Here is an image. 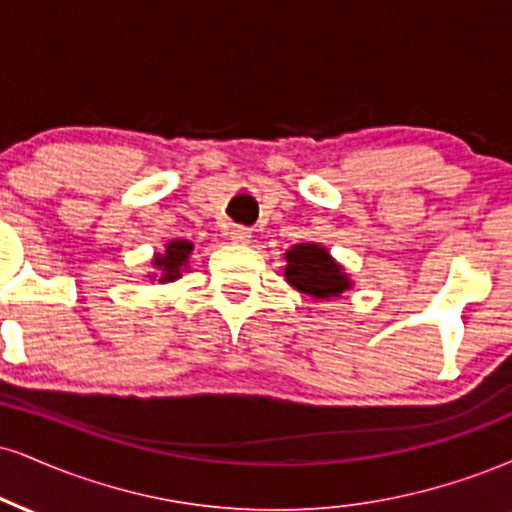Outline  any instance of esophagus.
I'll return each instance as SVG.
<instances>
[{
  "mask_svg": "<svg viewBox=\"0 0 512 512\" xmlns=\"http://www.w3.org/2000/svg\"><path fill=\"white\" fill-rule=\"evenodd\" d=\"M229 238L233 240V243L245 245V243H250L252 233H250V229H243V226H233V229L229 231Z\"/></svg>",
  "mask_w": 512,
  "mask_h": 512,
  "instance_id": "34e87169",
  "label": "esophagus"
}]
</instances>
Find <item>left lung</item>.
Returning <instances> with one entry per match:
<instances>
[{
  "label": "left lung",
  "instance_id": "obj_1",
  "mask_svg": "<svg viewBox=\"0 0 512 512\" xmlns=\"http://www.w3.org/2000/svg\"><path fill=\"white\" fill-rule=\"evenodd\" d=\"M283 257H286V269H283L286 281L295 291L310 295L312 300L326 303V300L341 298L353 288L346 267L336 262L322 243H298L286 250Z\"/></svg>",
  "mask_w": 512,
  "mask_h": 512
}]
</instances>
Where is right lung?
Returning <instances> with one entry per match:
<instances>
[{"mask_svg": "<svg viewBox=\"0 0 512 512\" xmlns=\"http://www.w3.org/2000/svg\"><path fill=\"white\" fill-rule=\"evenodd\" d=\"M193 255V243L186 238H174L164 245V252H155L152 257V269L155 272H147L152 281L159 283H171L181 279V274L188 269V260Z\"/></svg>", "mask_w": 512, "mask_h": 512, "instance_id": "add662e5", "label": "right lung"}]
</instances>
